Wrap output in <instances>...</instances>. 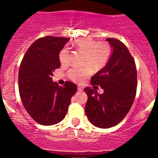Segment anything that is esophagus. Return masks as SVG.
I'll return each instance as SVG.
<instances>
[{
    "label": "esophagus",
    "mask_w": 158,
    "mask_h": 158,
    "mask_svg": "<svg viewBox=\"0 0 158 158\" xmlns=\"http://www.w3.org/2000/svg\"><path fill=\"white\" fill-rule=\"evenodd\" d=\"M83 87H82V86H80V85H79V86H77V90H78V91H80V92H82V91H83Z\"/></svg>",
    "instance_id": "obj_1"
}]
</instances>
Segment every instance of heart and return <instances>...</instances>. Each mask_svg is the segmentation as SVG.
Here are the masks:
<instances>
[{"mask_svg": "<svg viewBox=\"0 0 158 158\" xmlns=\"http://www.w3.org/2000/svg\"><path fill=\"white\" fill-rule=\"evenodd\" d=\"M73 47L83 52L81 67H73L68 72V77L76 83H81L91 72L101 69L107 62L111 55V47L106 42H96L91 38H82L75 40ZM58 58L61 64L68 65L69 61V50L66 47L60 51Z\"/></svg>", "mask_w": 158, "mask_h": 158, "instance_id": "obj_1", "label": "heart"}]
</instances>
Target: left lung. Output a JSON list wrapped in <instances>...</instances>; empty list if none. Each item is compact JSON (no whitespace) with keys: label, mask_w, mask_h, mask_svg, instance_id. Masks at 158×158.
Instances as JSON below:
<instances>
[{"label":"left lung","mask_w":158,"mask_h":158,"mask_svg":"<svg viewBox=\"0 0 158 158\" xmlns=\"http://www.w3.org/2000/svg\"><path fill=\"white\" fill-rule=\"evenodd\" d=\"M112 48L105 66L91 78L92 85L104 90L99 94L89 87L84 91L88 96L85 114L95 127L110 128L125 118L136 95L137 69L127 47L116 39H107Z\"/></svg>","instance_id":"1"}]
</instances>
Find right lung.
Masks as SVG:
<instances>
[{"instance_id": "1", "label": "right lung", "mask_w": 158, "mask_h": 158, "mask_svg": "<svg viewBox=\"0 0 158 158\" xmlns=\"http://www.w3.org/2000/svg\"><path fill=\"white\" fill-rule=\"evenodd\" d=\"M69 38L46 36L32 43L19 70V92L30 116L38 123L50 126L65 118L71 97L77 90L74 83L63 87L52 81L53 72L61 66L58 54Z\"/></svg>"}]
</instances>
